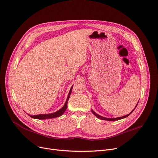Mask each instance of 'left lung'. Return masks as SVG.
<instances>
[{"mask_svg":"<svg viewBox=\"0 0 158 158\" xmlns=\"http://www.w3.org/2000/svg\"><path fill=\"white\" fill-rule=\"evenodd\" d=\"M139 102H138V103H137V104L136 105V106L135 107V108H134V109L133 110H131V112L130 113V114H127V115H124V116H122V117H119V118H105V117H103V116H101L100 115H99V114H97L95 112H94L93 109H91V112H92V113L95 115V116L97 118H98V119H102V120H106V121H118V120H119V119H124V118H126L127 117H128L129 115H130L133 112V110L135 109V108L136 107V106H137V105H138V103H139Z\"/></svg>","mask_w":158,"mask_h":158,"instance_id":"1","label":"left lung"}]
</instances>
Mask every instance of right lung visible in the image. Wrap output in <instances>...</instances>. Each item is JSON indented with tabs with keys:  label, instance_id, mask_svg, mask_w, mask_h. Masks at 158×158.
I'll list each match as a JSON object with an SVG mask.
<instances>
[{
	"label": "right lung",
	"instance_id": "right-lung-1",
	"mask_svg": "<svg viewBox=\"0 0 158 158\" xmlns=\"http://www.w3.org/2000/svg\"><path fill=\"white\" fill-rule=\"evenodd\" d=\"M73 85L72 86L70 91L69 93V94L67 98V100L64 104V106H63L60 109H59L58 110L53 112V113H51V114H38V115H29L30 116L31 118L34 119H51V118H57V117H60L61 115L65 112V111L66 110L67 108V103H68V100L70 98V94L72 90V88H73Z\"/></svg>",
	"mask_w": 158,
	"mask_h": 158
}]
</instances>
